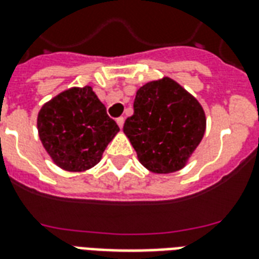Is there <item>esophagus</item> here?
Masks as SVG:
<instances>
[{"label": "esophagus", "mask_w": 259, "mask_h": 259, "mask_svg": "<svg viewBox=\"0 0 259 259\" xmlns=\"http://www.w3.org/2000/svg\"><path fill=\"white\" fill-rule=\"evenodd\" d=\"M117 123H118V126H119V127H123V123H125V118L123 117H119V118H117Z\"/></svg>", "instance_id": "34e87169"}]
</instances>
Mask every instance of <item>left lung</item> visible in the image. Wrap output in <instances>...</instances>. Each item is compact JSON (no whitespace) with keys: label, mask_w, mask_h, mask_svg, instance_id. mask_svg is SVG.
Returning a JSON list of instances; mask_svg holds the SVG:
<instances>
[{"label":"left lung","mask_w":259,"mask_h":259,"mask_svg":"<svg viewBox=\"0 0 259 259\" xmlns=\"http://www.w3.org/2000/svg\"><path fill=\"white\" fill-rule=\"evenodd\" d=\"M133 107L123 132L140 162L156 173L181 169L204 136L200 103L179 83L164 78L138 90Z\"/></svg>","instance_id":"obj_1"}]
</instances>
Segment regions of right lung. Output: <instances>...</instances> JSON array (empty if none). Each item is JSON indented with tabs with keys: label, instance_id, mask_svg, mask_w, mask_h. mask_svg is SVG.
I'll use <instances>...</instances> for the list:
<instances>
[{
	"label": "right lung",
	"instance_id": "1",
	"mask_svg": "<svg viewBox=\"0 0 259 259\" xmlns=\"http://www.w3.org/2000/svg\"><path fill=\"white\" fill-rule=\"evenodd\" d=\"M38 136L55 164L72 172L97 165L119 127L90 86L70 89L42 106Z\"/></svg>",
	"mask_w": 259,
	"mask_h": 259
}]
</instances>
